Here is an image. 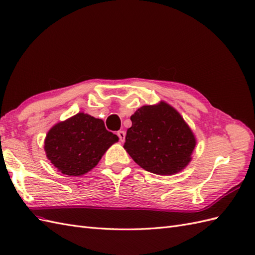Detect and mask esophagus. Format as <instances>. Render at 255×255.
I'll list each match as a JSON object with an SVG mask.
<instances>
[{
	"label": "esophagus",
	"instance_id": "34e87169",
	"mask_svg": "<svg viewBox=\"0 0 255 255\" xmlns=\"http://www.w3.org/2000/svg\"><path fill=\"white\" fill-rule=\"evenodd\" d=\"M117 135H119V138H120V140L122 142L125 141V138H126V132L125 131H123V130H121V131L117 132Z\"/></svg>",
	"mask_w": 255,
	"mask_h": 255
}]
</instances>
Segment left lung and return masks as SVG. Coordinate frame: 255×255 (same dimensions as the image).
<instances>
[{"label":"left lung","instance_id":"left-lung-1","mask_svg":"<svg viewBox=\"0 0 255 255\" xmlns=\"http://www.w3.org/2000/svg\"><path fill=\"white\" fill-rule=\"evenodd\" d=\"M130 120L132 125L127 129L124 148L141 168L171 175L188 165L196 139L177 110L161 101L141 107Z\"/></svg>","mask_w":255,"mask_h":255}]
</instances>
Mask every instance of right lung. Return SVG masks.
Returning <instances> with one entry per match:
<instances>
[{"mask_svg":"<svg viewBox=\"0 0 255 255\" xmlns=\"http://www.w3.org/2000/svg\"><path fill=\"white\" fill-rule=\"evenodd\" d=\"M117 141L119 136L108 131L102 120L77 113L49 130L44 148L58 170L77 177L96 167L107 149Z\"/></svg>","mask_w":255,"mask_h":255,"instance_id":"add662e5","label":"right lung"}]
</instances>
